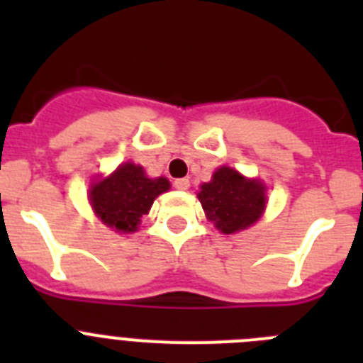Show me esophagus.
Returning <instances> with one entry per match:
<instances>
[{
	"instance_id": "obj_1",
	"label": "esophagus",
	"mask_w": 363,
	"mask_h": 363,
	"mask_svg": "<svg viewBox=\"0 0 363 363\" xmlns=\"http://www.w3.org/2000/svg\"><path fill=\"white\" fill-rule=\"evenodd\" d=\"M174 187L178 189V191H187V189L191 187V182H189L187 178H178L174 179Z\"/></svg>"
}]
</instances>
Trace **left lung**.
Wrapping results in <instances>:
<instances>
[{
	"label": "left lung",
	"instance_id": "8db88e82",
	"mask_svg": "<svg viewBox=\"0 0 363 363\" xmlns=\"http://www.w3.org/2000/svg\"><path fill=\"white\" fill-rule=\"evenodd\" d=\"M207 218L223 234L251 227L265 209V187L256 179H245L238 171L221 167L209 184L198 192Z\"/></svg>",
	"mask_w": 363,
	"mask_h": 363
}]
</instances>
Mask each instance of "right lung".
<instances>
[{
  "label": "right lung",
  "instance_id": "add662e5",
  "mask_svg": "<svg viewBox=\"0 0 363 363\" xmlns=\"http://www.w3.org/2000/svg\"><path fill=\"white\" fill-rule=\"evenodd\" d=\"M169 189V179L147 178L140 165L125 163L107 179L91 187V203L105 225L118 233H134L149 213L154 198Z\"/></svg>",
  "mask_w": 363,
  "mask_h": 363
}]
</instances>
